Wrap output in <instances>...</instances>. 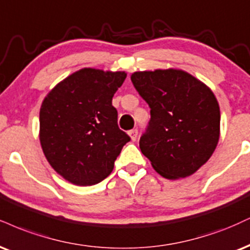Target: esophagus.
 Returning <instances> with one entry per match:
<instances>
[{
	"label": "esophagus",
	"instance_id": "34e87169",
	"mask_svg": "<svg viewBox=\"0 0 250 250\" xmlns=\"http://www.w3.org/2000/svg\"><path fill=\"white\" fill-rule=\"evenodd\" d=\"M128 134H129V136H130L131 141H136L137 135H138V130H137V129H131V130L129 131Z\"/></svg>",
	"mask_w": 250,
	"mask_h": 250
}]
</instances>
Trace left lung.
Listing matches in <instances>:
<instances>
[{
    "label": "left lung",
    "mask_w": 250,
    "mask_h": 250,
    "mask_svg": "<svg viewBox=\"0 0 250 250\" xmlns=\"http://www.w3.org/2000/svg\"><path fill=\"white\" fill-rule=\"evenodd\" d=\"M131 81L150 107L142 154L167 179L191 176L208 161L220 135V108L205 83L180 70L135 72Z\"/></svg>",
    "instance_id": "left-lung-1"
}]
</instances>
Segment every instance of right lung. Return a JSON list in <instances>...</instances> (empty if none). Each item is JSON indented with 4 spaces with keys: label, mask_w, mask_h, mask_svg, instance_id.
I'll use <instances>...</instances> for the list:
<instances>
[{
    "label": "right lung",
    "mask_w": 250,
    "mask_h": 250,
    "mask_svg": "<svg viewBox=\"0 0 250 250\" xmlns=\"http://www.w3.org/2000/svg\"><path fill=\"white\" fill-rule=\"evenodd\" d=\"M125 72L83 68L47 94L39 112V140L51 167L72 184L89 186L107 178L130 141L117 125L113 96Z\"/></svg>",
    "instance_id": "obj_1"
}]
</instances>
